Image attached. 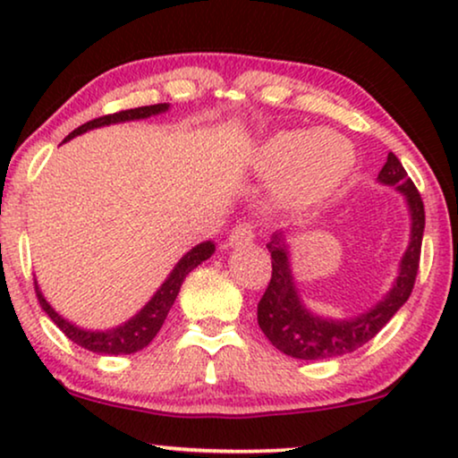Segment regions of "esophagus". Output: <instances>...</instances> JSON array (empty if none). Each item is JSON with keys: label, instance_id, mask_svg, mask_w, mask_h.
<instances>
[{"label": "esophagus", "instance_id": "1", "mask_svg": "<svg viewBox=\"0 0 458 458\" xmlns=\"http://www.w3.org/2000/svg\"><path fill=\"white\" fill-rule=\"evenodd\" d=\"M254 240V227L250 223H240L235 225L233 231L229 233V246H246Z\"/></svg>", "mask_w": 458, "mask_h": 458}]
</instances>
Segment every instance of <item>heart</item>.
Instances as JSON below:
<instances>
[{
  "mask_svg": "<svg viewBox=\"0 0 458 458\" xmlns=\"http://www.w3.org/2000/svg\"><path fill=\"white\" fill-rule=\"evenodd\" d=\"M254 171L271 179L287 208H310L334 196L354 166V148L335 131H279L254 149Z\"/></svg>",
  "mask_w": 458,
  "mask_h": 458,
  "instance_id": "b5f03b06",
  "label": "heart"
}]
</instances>
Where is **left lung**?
Here are the masks:
<instances>
[{"label": "left lung", "mask_w": 458, "mask_h": 458, "mask_svg": "<svg viewBox=\"0 0 458 458\" xmlns=\"http://www.w3.org/2000/svg\"><path fill=\"white\" fill-rule=\"evenodd\" d=\"M381 185L394 187L404 196L411 216V240L398 265L394 285L377 304L348 318H329L312 312L300 296L290 262L285 231H275L267 243L271 252L273 275L265 296L259 302V325L268 342L292 359H334L365 346L409 300L419 271V256L425 229V210L417 187L406 177L404 166L392 152L377 174Z\"/></svg>", "instance_id": "obj_1"}]
</instances>
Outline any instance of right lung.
<instances>
[{
  "label": "right lung",
  "mask_w": 458,
  "mask_h": 458,
  "mask_svg": "<svg viewBox=\"0 0 458 458\" xmlns=\"http://www.w3.org/2000/svg\"><path fill=\"white\" fill-rule=\"evenodd\" d=\"M171 106L168 104H154V106H141V108H133V110H123L116 112V114H108V116H99L93 118V121L81 124L79 129H74L71 135L66 137V141L74 140V137L87 133L91 129H99V127H108V124H116V123H129V121H141V118H149L156 114H162L166 112ZM215 254V243L212 242H202L198 246H193L190 252L181 256V260L173 267V271L168 273V277L162 281V285L156 290L152 298L148 300V304L143 309L124 321L121 325L112 329H83L79 325H74L64 318L62 315L55 312L52 304L47 302L43 292L39 290L35 281V292L37 298H39L41 309L46 310V315L52 318V321L58 325L62 334H64L68 340H72L77 346L91 350L96 354H133L140 352L141 348H146L149 342L154 340L156 334H158L162 323L171 310V306L174 304V298L181 290V284H183L187 275H190L193 268L198 265H202L204 260H208L210 256Z\"/></svg>",
  "instance_id": "obj_1"
}]
</instances>
